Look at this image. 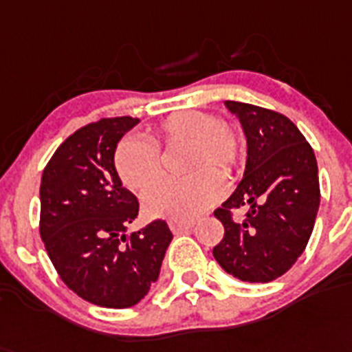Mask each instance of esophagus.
Returning <instances> with one entry per match:
<instances>
[{"instance_id":"34e87169","label":"esophagus","mask_w":352,"mask_h":352,"mask_svg":"<svg viewBox=\"0 0 352 352\" xmlns=\"http://www.w3.org/2000/svg\"><path fill=\"white\" fill-rule=\"evenodd\" d=\"M193 221H170V229L173 234H182V232H188L193 227Z\"/></svg>"}]
</instances>
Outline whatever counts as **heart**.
Segmentation results:
<instances>
[{"label": "heart", "mask_w": 352, "mask_h": 352, "mask_svg": "<svg viewBox=\"0 0 352 352\" xmlns=\"http://www.w3.org/2000/svg\"><path fill=\"white\" fill-rule=\"evenodd\" d=\"M186 144L184 170L190 177L162 179L141 197L143 211L152 218L173 221L193 220L223 195L221 175L231 177L243 161L245 140L234 123L217 120L197 109L171 112L152 132V140L129 135L114 152V168L123 186L140 191L152 184L162 170L159 146ZM195 173L193 174L192 171Z\"/></svg>", "instance_id": "b5f03b06"}]
</instances>
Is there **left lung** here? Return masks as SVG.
Wrapping results in <instances>:
<instances>
[{
  "label": "left lung",
  "mask_w": 352,
  "mask_h": 352,
  "mask_svg": "<svg viewBox=\"0 0 352 352\" xmlns=\"http://www.w3.org/2000/svg\"><path fill=\"white\" fill-rule=\"evenodd\" d=\"M247 138V164L234 193L214 211L223 238L212 256L223 270L247 283H270L294 267L308 245L320 204L313 148L283 114L226 102ZM249 207L245 220L232 208Z\"/></svg>",
  "instance_id": "8db88e82"
}]
</instances>
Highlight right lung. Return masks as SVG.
Masks as SVG:
<instances>
[{
  "mask_svg": "<svg viewBox=\"0 0 352 352\" xmlns=\"http://www.w3.org/2000/svg\"><path fill=\"white\" fill-rule=\"evenodd\" d=\"M138 118H102L55 150L41 179L39 232L53 267L69 290L102 308H131L157 281L171 231L153 220L126 226L140 202L114 168L120 140Z\"/></svg>",
  "mask_w": 352,
  "mask_h": 352,
  "instance_id": "1",
  "label": "right lung"
}]
</instances>
